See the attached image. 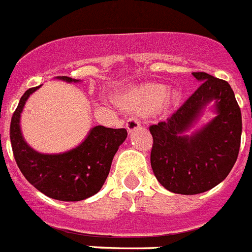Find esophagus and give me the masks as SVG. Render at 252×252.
I'll list each match as a JSON object with an SVG mask.
<instances>
[{
  "instance_id": "1",
  "label": "esophagus",
  "mask_w": 252,
  "mask_h": 252,
  "mask_svg": "<svg viewBox=\"0 0 252 252\" xmlns=\"http://www.w3.org/2000/svg\"><path fill=\"white\" fill-rule=\"evenodd\" d=\"M137 126H140V119L137 116H129L126 120V129L130 132V130L136 129Z\"/></svg>"
}]
</instances>
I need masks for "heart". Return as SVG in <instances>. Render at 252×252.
<instances>
[{
	"mask_svg": "<svg viewBox=\"0 0 252 252\" xmlns=\"http://www.w3.org/2000/svg\"><path fill=\"white\" fill-rule=\"evenodd\" d=\"M166 95V90L162 86H156V84H149L139 88L130 96L129 101L136 105H155L157 103L164 100Z\"/></svg>",
	"mask_w": 252,
	"mask_h": 252,
	"instance_id": "obj_1",
	"label": "heart"
}]
</instances>
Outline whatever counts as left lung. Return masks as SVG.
I'll use <instances>...</instances> for the list:
<instances>
[{
    "label": "left lung",
    "instance_id": "obj_1",
    "mask_svg": "<svg viewBox=\"0 0 252 252\" xmlns=\"http://www.w3.org/2000/svg\"><path fill=\"white\" fill-rule=\"evenodd\" d=\"M193 75L201 86L165 122L149 126L155 176L165 189L186 195L207 191L227 177L242 134L241 108L230 84L206 72ZM211 100H216V118L193 136H182Z\"/></svg>",
    "mask_w": 252,
    "mask_h": 252
}]
</instances>
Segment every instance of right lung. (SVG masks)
Masks as SVG:
<instances>
[{
  "instance_id": "obj_1",
  "label": "right lung",
  "mask_w": 252,
  "mask_h": 252,
  "mask_svg": "<svg viewBox=\"0 0 252 252\" xmlns=\"http://www.w3.org/2000/svg\"><path fill=\"white\" fill-rule=\"evenodd\" d=\"M66 82H78L58 76ZM36 88L25 92L10 123V141L15 162L25 178L41 193L58 199L75 202L96 194L108 177L113 156L126 139V129L94 126L87 139L72 151L61 155H42L25 143L19 128V116L28 97Z\"/></svg>"
}]
</instances>
